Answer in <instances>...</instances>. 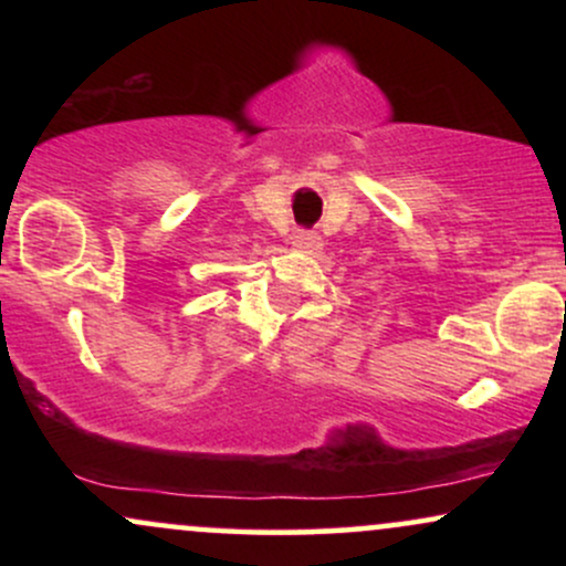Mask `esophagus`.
<instances>
[{"label": "esophagus", "instance_id": "1", "mask_svg": "<svg viewBox=\"0 0 566 566\" xmlns=\"http://www.w3.org/2000/svg\"><path fill=\"white\" fill-rule=\"evenodd\" d=\"M292 247H295L297 252H305V255H316V252H322V237L314 231H297L295 237H292Z\"/></svg>", "mask_w": 566, "mask_h": 566}]
</instances>
